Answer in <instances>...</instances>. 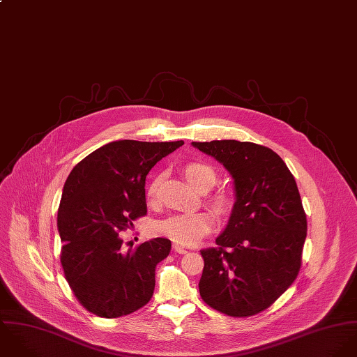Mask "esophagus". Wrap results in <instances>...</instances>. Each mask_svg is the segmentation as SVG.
<instances>
[{"instance_id": "34e87169", "label": "esophagus", "mask_w": 357, "mask_h": 357, "mask_svg": "<svg viewBox=\"0 0 357 357\" xmlns=\"http://www.w3.org/2000/svg\"><path fill=\"white\" fill-rule=\"evenodd\" d=\"M172 248H174V251H176L178 254H186V252H188V250H186L185 247H182L181 244H178V243H175V244L172 245Z\"/></svg>"}]
</instances>
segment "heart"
I'll return each mask as SVG.
<instances>
[{"instance_id":"b5f03b06","label":"heart","mask_w":357,"mask_h":357,"mask_svg":"<svg viewBox=\"0 0 357 357\" xmlns=\"http://www.w3.org/2000/svg\"><path fill=\"white\" fill-rule=\"evenodd\" d=\"M183 174L188 182L197 190L203 186L211 188L216 181V172L206 164L193 162L185 167ZM158 192V178L153 179L146 190L149 202H154ZM218 210H226L229 200L225 196H218L214 200ZM214 226V219L208 213H181L162 219L157 223L155 230L179 244L193 245L199 243L207 233L211 231Z\"/></svg>"}]
</instances>
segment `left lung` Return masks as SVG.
I'll list each match as a JSON object with an SVG mask.
<instances>
[{
    "mask_svg": "<svg viewBox=\"0 0 357 357\" xmlns=\"http://www.w3.org/2000/svg\"><path fill=\"white\" fill-rule=\"evenodd\" d=\"M233 179L234 204L219 247L203 250L199 283L216 310L247 317L269 307L294 283L306 238V215L296 182L272 149L233 139L192 142Z\"/></svg>",
    "mask_w": 357,
    "mask_h": 357,
    "instance_id": "1",
    "label": "left lung"
}]
</instances>
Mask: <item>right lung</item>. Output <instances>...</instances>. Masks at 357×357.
Wrapping results in <instances>:
<instances>
[{"mask_svg": "<svg viewBox=\"0 0 357 357\" xmlns=\"http://www.w3.org/2000/svg\"><path fill=\"white\" fill-rule=\"evenodd\" d=\"M182 144L113 141L81 160L66 179L58 211L61 262L74 295L93 314L120 317L150 301L155 265L168 257L171 241L155 237L126 251L119 233L147 211L149 171Z\"/></svg>", "mask_w": 357, "mask_h": 357, "instance_id": "add662e5", "label": "right lung"}]
</instances>
